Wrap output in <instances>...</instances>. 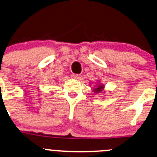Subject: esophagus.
Wrapping results in <instances>:
<instances>
[{"instance_id": "esophagus-1", "label": "esophagus", "mask_w": 157, "mask_h": 157, "mask_svg": "<svg viewBox=\"0 0 157 157\" xmlns=\"http://www.w3.org/2000/svg\"><path fill=\"white\" fill-rule=\"evenodd\" d=\"M71 77H72V78H73V79H75V80H81L82 76L80 75H72Z\"/></svg>"}]
</instances>
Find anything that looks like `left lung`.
I'll return each instance as SVG.
<instances>
[{
    "mask_svg": "<svg viewBox=\"0 0 157 157\" xmlns=\"http://www.w3.org/2000/svg\"><path fill=\"white\" fill-rule=\"evenodd\" d=\"M104 88L105 85L101 83L100 80H98L97 84L95 85V88L93 89V92L95 94H98V93H104Z\"/></svg>",
    "mask_w": 157,
    "mask_h": 157,
    "instance_id": "8db88e82",
    "label": "left lung"
}]
</instances>
